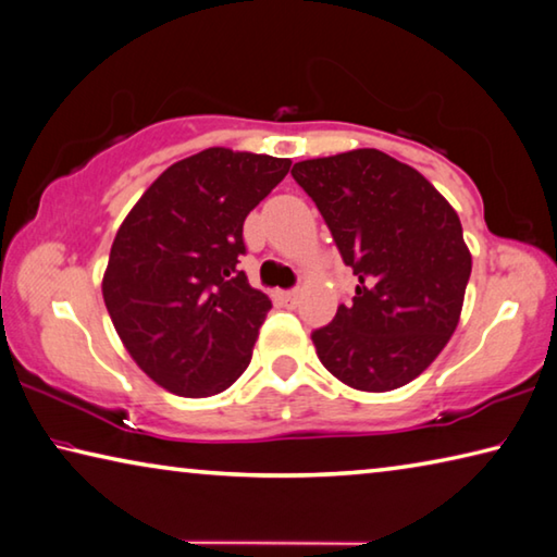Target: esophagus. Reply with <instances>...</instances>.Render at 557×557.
<instances>
[{"instance_id":"34e87169","label":"esophagus","mask_w":557,"mask_h":557,"mask_svg":"<svg viewBox=\"0 0 557 557\" xmlns=\"http://www.w3.org/2000/svg\"><path fill=\"white\" fill-rule=\"evenodd\" d=\"M284 300H286L288 306H296V304H298V290H286Z\"/></svg>"}]
</instances>
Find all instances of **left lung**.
I'll return each mask as SVG.
<instances>
[{"mask_svg": "<svg viewBox=\"0 0 557 557\" xmlns=\"http://www.w3.org/2000/svg\"><path fill=\"white\" fill-rule=\"evenodd\" d=\"M290 175L360 281L352 304L311 335L318 358L352 389L407 385L459 325L471 276L459 214L424 175L375 148L296 162Z\"/></svg>", "mask_w": 557, "mask_h": 557, "instance_id": "obj_1", "label": "left lung"}]
</instances>
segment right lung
<instances>
[{
  "label": "right lung",
  "mask_w": 557,
  "mask_h": 557,
  "mask_svg": "<svg viewBox=\"0 0 557 557\" xmlns=\"http://www.w3.org/2000/svg\"><path fill=\"white\" fill-rule=\"evenodd\" d=\"M288 170V158L207 148L123 219L103 300L135 364L168 392L212 397L249 368L271 300L239 269L244 219Z\"/></svg>",
  "instance_id": "add662e5"
}]
</instances>
